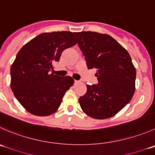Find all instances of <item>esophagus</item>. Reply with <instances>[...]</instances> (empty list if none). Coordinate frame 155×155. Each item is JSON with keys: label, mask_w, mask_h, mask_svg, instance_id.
I'll return each instance as SVG.
<instances>
[{"label": "esophagus", "mask_w": 155, "mask_h": 155, "mask_svg": "<svg viewBox=\"0 0 155 155\" xmlns=\"http://www.w3.org/2000/svg\"><path fill=\"white\" fill-rule=\"evenodd\" d=\"M74 82H75V84H76V83H79V81L75 80V81H74Z\"/></svg>", "instance_id": "obj_1"}]
</instances>
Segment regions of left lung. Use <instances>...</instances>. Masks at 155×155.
Here are the masks:
<instances>
[{
    "label": "left lung",
    "mask_w": 155,
    "mask_h": 155,
    "mask_svg": "<svg viewBox=\"0 0 155 155\" xmlns=\"http://www.w3.org/2000/svg\"><path fill=\"white\" fill-rule=\"evenodd\" d=\"M88 69H95L97 85H87L79 98L82 111L97 120L112 117L131 101L136 70L127 50L107 34L74 32Z\"/></svg>",
    "instance_id": "left-lung-1"
}]
</instances>
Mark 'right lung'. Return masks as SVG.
<instances>
[{
  "instance_id": "right-lung-1",
  "label": "right lung",
  "mask_w": 155,
  "mask_h": 155,
  "mask_svg": "<svg viewBox=\"0 0 155 155\" xmlns=\"http://www.w3.org/2000/svg\"><path fill=\"white\" fill-rule=\"evenodd\" d=\"M71 31L38 35L22 46L10 68V87L20 104L38 117L53 114L74 84L71 76L50 73L64 50L76 44Z\"/></svg>"
}]
</instances>
